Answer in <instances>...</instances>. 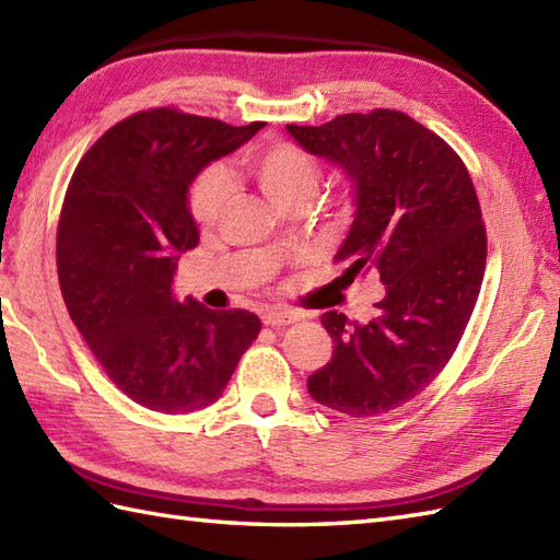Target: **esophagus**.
I'll list each match as a JSON object with an SVG mask.
<instances>
[{
    "mask_svg": "<svg viewBox=\"0 0 560 560\" xmlns=\"http://www.w3.org/2000/svg\"><path fill=\"white\" fill-rule=\"evenodd\" d=\"M303 315L295 313V311H281V307H273V311H267L261 315V323L269 325V327H283V325H291L295 319H301Z\"/></svg>",
    "mask_w": 560,
    "mask_h": 560,
    "instance_id": "esophagus-1",
    "label": "esophagus"
}]
</instances>
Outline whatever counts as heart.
<instances>
[{
  "label": "heart",
  "mask_w": 560,
  "mask_h": 560,
  "mask_svg": "<svg viewBox=\"0 0 560 560\" xmlns=\"http://www.w3.org/2000/svg\"><path fill=\"white\" fill-rule=\"evenodd\" d=\"M245 168L253 175L265 197L287 209L291 205H307L319 183V165L311 153L295 144H269L257 149L245 159ZM231 183L223 168H207L189 187V213L201 225L219 219L225 199H229Z\"/></svg>",
  "instance_id": "1"
}]
</instances>
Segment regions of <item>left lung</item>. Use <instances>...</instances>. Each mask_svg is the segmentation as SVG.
I'll return each instance as SVG.
<instances>
[{
  "mask_svg": "<svg viewBox=\"0 0 560 560\" xmlns=\"http://www.w3.org/2000/svg\"><path fill=\"white\" fill-rule=\"evenodd\" d=\"M287 129L351 183L353 221L335 255L349 265L343 277L375 269L385 283L371 323L323 315L335 351L307 392L351 419L383 416L433 383L477 305L486 269L477 189L443 139L397 110Z\"/></svg>",
  "mask_w": 560,
  "mask_h": 560,
  "instance_id": "1",
  "label": "left lung"
}]
</instances>
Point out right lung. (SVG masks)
<instances>
[{
  "mask_svg": "<svg viewBox=\"0 0 560 560\" xmlns=\"http://www.w3.org/2000/svg\"><path fill=\"white\" fill-rule=\"evenodd\" d=\"M265 122L231 127L173 108L110 127L77 165L57 225L71 323L129 399L163 413L217 401L259 335L247 311L177 301V259L197 247L189 185Z\"/></svg>",
  "mask_w": 560,
  "mask_h": 560,
  "instance_id": "1",
  "label": "right lung"
}]
</instances>
